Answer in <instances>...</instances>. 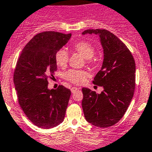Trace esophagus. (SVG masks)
Returning a JSON list of instances; mask_svg holds the SVG:
<instances>
[{"mask_svg":"<svg viewBox=\"0 0 152 152\" xmlns=\"http://www.w3.org/2000/svg\"><path fill=\"white\" fill-rule=\"evenodd\" d=\"M78 89H79V88H77V87H72V88H71V92H72V93H74V92H76V91L78 90Z\"/></svg>","mask_w":152,"mask_h":152,"instance_id":"obj_1","label":"esophagus"}]
</instances>
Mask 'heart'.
I'll use <instances>...</instances> for the list:
<instances>
[{"mask_svg": "<svg viewBox=\"0 0 152 152\" xmlns=\"http://www.w3.org/2000/svg\"><path fill=\"white\" fill-rule=\"evenodd\" d=\"M72 49L74 52H78L85 59L87 63L91 65L96 64V60L94 59L95 49V47L87 41H79L72 45ZM68 53L65 49H60L57 51L55 55V63L60 68H65L68 62ZM87 76V72L82 70L71 69L65 73V79L76 84H80L85 80Z\"/></svg>", "mask_w": 152, "mask_h": 152, "instance_id": "1", "label": "heart"}]
</instances>
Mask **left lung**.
Returning a JSON list of instances; mask_svg holds the SVG:
<instances>
[{"instance_id":"8db88e82","label":"left lung","mask_w":152,"mask_h":152,"mask_svg":"<svg viewBox=\"0 0 152 152\" xmlns=\"http://www.w3.org/2000/svg\"><path fill=\"white\" fill-rule=\"evenodd\" d=\"M99 35L104 59L100 71L92 81L103 87L97 94L82 89V105L87 122L99 127H108L120 120L128 108L135 87V63L127 46L110 31L89 29L82 34Z\"/></svg>"}]
</instances>
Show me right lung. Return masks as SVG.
Segmentation results:
<instances>
[{
	"instance_id": "right-lung-1",
	"label": "right lung",
	"mask_w": 152,
	"mask_h": 152,
	"mask_svg": "<svg viewBox=\"0 0 152 152\" xmlns=\"http://www.w3.org/2000/svg\"><path fill=\"white\" fill-rule=\"evenodd\" d=\"M71 34L55 31L38 33L25 45L17 62L14 83L19 104L28 119L40 128L63 122L71 92L63 85L48 89V79L57 71L55 55Z\"/></svg>"
}]
</instances>
